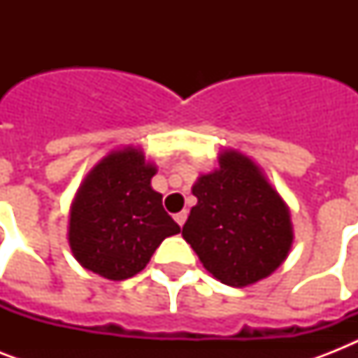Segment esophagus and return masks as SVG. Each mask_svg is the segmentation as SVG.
<instances>
[{
  "label": "esophagus",
  "mask_w": 358,
  "mask_h": 358,
  "mask_svg": "<svg viewBox=\"0 0 358 358\" xmlns=\"http://www.w3.org/2000/svg\"><path fill=\"white\" fill-rule=\"evenodd\" d=\"M174 219H176V223L180 224V227H184V223H185V219H187V212H180V213H176V215H174Z\"/></svg>",
  "instance_id": "34e87169"
}]
</instances>
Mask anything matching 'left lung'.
<instances>
[{"label": "left lung", "instance_id": "left-lung-1", "mask_svg": "<svg viewBox=\"0 0 358 358\" xmlns=\"http://www.w3.org/2000/svg\"><path fill=\"white\" fill-rule=\"evenodd\" d=\"M196 204L182 236L223 284L243 288L269 277L294 241L289 210L250 157L219 154V167L193 185Z\"/></svg>", "mask_w": 358, "mask_h": 358}]
</instances>
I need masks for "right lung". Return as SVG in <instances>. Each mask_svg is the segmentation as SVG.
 Segmentation results:
<instances>
[{
	"mask_svg": "<svg viewBox=\"0 0 358 358\" xmlns=\"http://www.w3.org/2000/svg\"><path fill=\"white\" fill-rule=\"evenodd\" d=\"M156 165L141 148L109 152L76 193L70 206L69 243L81 266L109 280L137 275L163 239L180 227L152 189Z\"/></svg>",
	"mask_w": 358,
	"mask_h": 358,
	"instance_id": "add662e5",
	"label": "right lung"
}]
</instances>
